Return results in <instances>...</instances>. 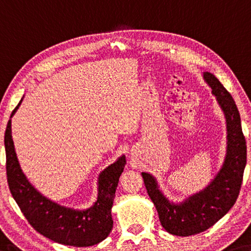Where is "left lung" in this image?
<instances>
[{
  "label": "left lung",
  "instance_id": "8db88e82",
  "mask_svg": "<svg viewBox=\"0 0 251 251\" xmlns=\"http://www.w3.org/2000/svg\"><path fill=\"white\" fill-rule=\"evenodd\" d=\"M203 78L211 87L226 121L228 142L222 168L206 188L176 204L164 197L152 174L142 173L163 228L174 236L188 237L203 232L220 220L236 203L247 163V145L236 102L216 75L203 73Z\"/></svg>",
  "mask_w": 251,
  "mask_h": 251
}]
</instances>
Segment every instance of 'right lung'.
<instances>
[{
	"instance_id": "obj_1",
	"label": "right lung",
	"mask_w": 251,
	"mask_h": 251,
	"mask_svg": "<svg viewBox=\"0 0 251 251\" xmlns=\"http://www.w3.org/2000/svg\"><path fill=\"white\" fill-rule=\"evenodd\" d=\"M23 99V98H22ZM22 99L12 111L13 117ZM4 145L6 154V176L15 202L29 224L39 233L58 244L74 247H89L106 239L113 228L111 206L119 176L126 164L125 155L106 168L98 177V197L87 210L66 208L43 197L27 181L20 168L12 140L11 119L7 123Z\"/></svg>"
}]
</instances>
